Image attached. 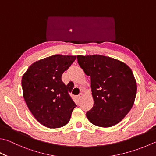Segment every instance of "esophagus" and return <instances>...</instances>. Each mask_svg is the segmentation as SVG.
<instances>
[{"instance_id": "34e87169", "label": "esophagus", "mask_w": 156, "mask_h": 156, "mask_svg": "<svg viewBox=\"0 0 156 156\" xmlns=\"http://www.w3.org/2000/svg\"><path fill=\"white\" fill-rule=\"evenodd\" d=\"M83 94L80 93V94H79L78 95V98H79V99H81V98H82V97H83Z\"/></svg>"}]
</instances>
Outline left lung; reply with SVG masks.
<instances>
[{"instance_id":"1","label":"left lung","mask_w":156,"mask_h":156,"mask_svg":"<svg viewBox=\"0 0 156 156\" xmlns=\"http://www.w3.org/2000/svg\"><path fill=\"white\" fill-rule=\"evenodd\" d=\"M78 63L90 76L92 108L86 113L92 124L108 128L122 120L133 107L136 81L130 67L122 62L101 55L77 56Z\"/></svg>"}]
</instances>
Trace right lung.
Wrapping results in <instances>:
<instances>
[{"instance_id":"add662e5","label":"right lung","mask_w":156,"mask_h":156,"mask_svg":"<svg viewBox=\"0 0 156 156\" xmlns=\"http://www.w3.org/2000/svg\"><path fill=\"white\" fill-rule=\"evenodd\" d=\"M75 59V55H51L35 62L23 75L26 103L37 121L46 127L65 126L77 107L69 94L73 88L66 86L61 79Z\"/></svg>"}]
</instances>
